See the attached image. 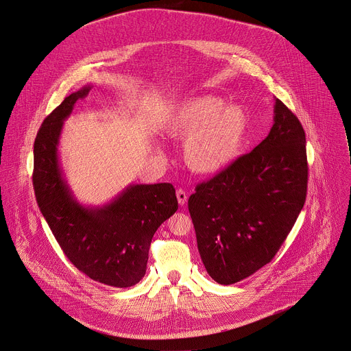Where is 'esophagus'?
<instances>
[{"mask_svg":"<svg viewBox=\"0 0 351 351\" xmlns=\"http://www.w3.org/2000/svg\"><path fill=\"white\" fill-rule=\"evenodd\" d=\"M176 198H178V202L180 206H184L187 204V194L184 190L182 189H178L176 190Z\"/></svg>","mask_w":351,"mask_h":351,"instance_id":"obj_1","label":"esophagus"}]
</instances>
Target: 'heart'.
<instances>
[{"mask_svg": "<svg viewBox=\"0 0 351 351\" xmlns=\"http://www.w3.org/2000/svg\"><path fill=\"white\" fill-rule=\"evenodd\" d=\"M250 128L241 104L204 95L180 103L172 112L167 134L184 141L186 165L195 173L211 175L228 167L239 154Z\"/></svg>", "mask_w": 351, "mask_h": 351, "instance_id": "obj_1", "label": "heart"}]
</instances>
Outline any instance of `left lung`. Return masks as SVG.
Masks as SVG:
<instances>
[{"instance_id": "obj_1", "label": "left lung", "mask_w": 351, "mask_h": 351, "mask_svg": "<svg viewBox=\"0 0 351 351\" xmlns=\"http://www.w3.org/2000/svg\"><path fill=\"white\" fill-rule=\"evenodd\" d=\"M305 143L298 118L276 99L269 136L195 187L189 210L198 251L215 282L244 280L278 252L306 198Z\"/></svg>"}]
</instances>
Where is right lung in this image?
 Returning <instances> with one entry per match:
<instances>
[{"instance_id":"add662e5","label":"right lung","mask_w":351,"mask_h":351,"mask_svg":"<svg viewBox=\"0 0 351 351\" xmlns=\"http://www.w3.org/2000/svg\"><path fill=\"white\" fill-rule=\"evenodd\" d=\"M90 85L74 92L43 121L34 143L32 183L38 206L71 263L90 280L130 287L146 271L158 226L178 210L171 183L132 184L111 204L84 208L71 195L58 162L64 121Z\"/></svg>"}]
</instances>
